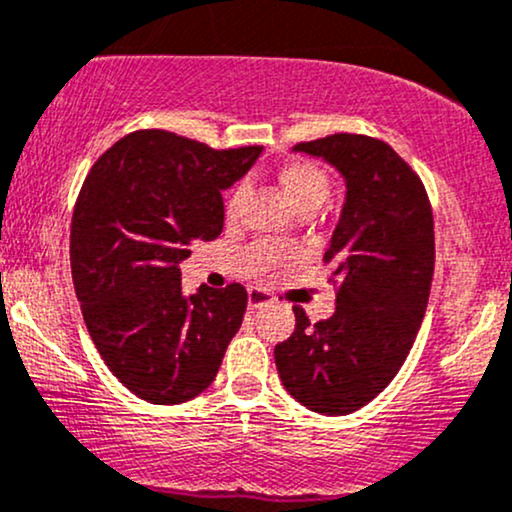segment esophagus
I'll use <instances>...</instances> for the list:
<instances>
[{
	"mask_svg": "<svg viewBox=\"0 0 512 512\" xmlns=\"http://www.w3.org/2000/svg\"><path fill=\"white\" fill-rule=\"evenodd\" d=\"M268 304H273V295H268V292L261 290V287H251L249 309H261V307H268Z\"/></svg>",
	"mask_w": 512,
	"mask_h": 512,
	"instance_id": "obj_1",
	"label": "esophagus"
}]
</instances>
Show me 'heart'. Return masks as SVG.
Segmentation results:
<instances>
[{"mask_svg":"<svg viewBox=\"0 0 512 512\" xmlns=\"http://www.w3.org/2000/svg\"><path fill=\"white\" fill-rule=\"evenodd\" d=\"M278 186L280 191L285 193V198L290 200L292 208L302 203H312V200H319L326 195V188H329V181H326V174L319 169L314 162H307V159H290L278 169ZM244 188H237L229 198L227 210L234 212L239 208V200Z\"/></svg>","mask_w":512,"mask_h":512,"instance_id":"1","label":"heart"}]
</instances>
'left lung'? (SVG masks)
I'll return each instance as SVG.
<instances>
[{"instance_id": "obj_1", "label": "left lung", "mask_w": 512, "mask_h": 512, "mask_svg": "<svg viewBox=\"0 0 512 512\" xmlns=\"http://www.w3.org/2000/svg\"><path fill=\"white\" fill-rule=\"evenodd\" d=\"M292 152L324 159L346 183L324 254L341 285L329 319L309 324L295 307L275 367L309 411L346 416L394 380L416 341L433 280V212L421 179L387 142L338 132Z\"/></svg>"}]
</instances>
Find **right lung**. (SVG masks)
Instances as JSON below:
<instances>
[{
  "instance_id": "1",
  "label": "right lung",
  "mask_w": 512,
  "mask_h": 512,
  "mask_svg": "<svg viewBox=\"0 0 512 512\" xmlns=\"http://www.w3.org/2000/svg\"><path fill=\"white\" fill-rule=\"evenodd\" d=\"M263 147L212 149L166 130L125 135L91 166L72 215L74 290L103 363L149 404L210 387L246 312V290H181L195 239L225 227L222 191Z\"/></svg>"
}]
</instances>
